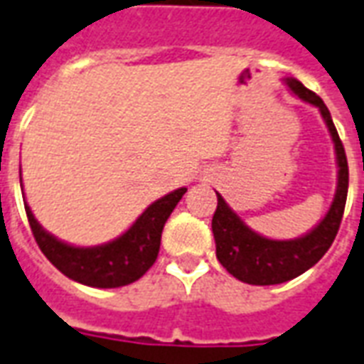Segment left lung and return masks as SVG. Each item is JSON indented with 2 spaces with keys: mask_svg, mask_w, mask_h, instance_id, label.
Wrapping results in <instances>:
<instances>
[{
  "mask_svg": "<svg viewBox=\"0 0 364 364\" xmlns=\"http://www.w3.org/2000/svg\"><path fill=\"white\" fill-rule=\"evenodd\" d=\"M289 90L306 103L318 107L321 119L326 122L329 136L333 140L337 161V187L331 206L321 218L320 224L308 234L294 240H269L257 232H253L240 216H237L228 203L218 197V206L213 216V234L216 242V257L232 277L247 284H281L298 274H302L326 255L329 245L333 244L337 230L341 224L347 200V187H349V167L345 158L343 144L339 140L336 124L331 120L328 107L314 91L306 90L302 83L294 77L284 80Z\"/></svg>",
  "mask_w": 364,
  "mask_h": 364,
  "instance_id": "left-lung-1",
  "label": "left lung"
}]
</instances>
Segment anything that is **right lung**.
Returning <instances> with one entry per match:
<instances>
[{
  "mask_svg": "<svg viewBox=\"0 0 364 364\" xmlns=\"http://www.w3.org/2000/svg\"><path fill=\"white\" fill-rule=\"evenodd\" d=\"M187 193L185 187L158 198L144 210L122 236L93 247H77L48 234L25 205L36 244L60 273L95 289H117L138 281L156 263L161 230L169 214Z\"/></svg>",
  "mask_w": 364,
  "mask_h": 364,
  "instance_id": "1",
  "label": "right lung"
}]
</instances>
